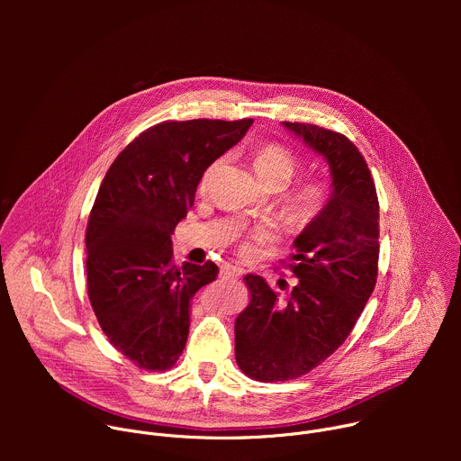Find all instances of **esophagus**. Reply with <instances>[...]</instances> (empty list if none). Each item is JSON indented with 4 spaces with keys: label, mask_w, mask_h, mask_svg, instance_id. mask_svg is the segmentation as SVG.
Here are the masks:
<instances>
[{
    "label": "esophagus",
    "mask_w": 461,
    "mask_h": 461,
    "mask_svg": "<svg viewBox=\"0 0 461 461\" xmlns=\"http://www.w3.org/2000/svg\"><path fill=\"white\" fill-rule=\"evenodd\" d=\"M240 276H242V272H240L239 268H235V267L226 265V267L221 268V277H222V279H237V277H240Z\"/></svg>",
    "instance_id": "34e87169"
}]
</instances>
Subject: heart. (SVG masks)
Instances as JSON below:
<instances>
[{
    "label": "heart",
    "mask_w": 461,
    "mask_h": 461,
    "mask_svg": "<svg viewBox=\"0 0 461 461\" xmlns=\"http://www.w3.org/2000/svg\"><path fill=\"white\" fill-rule=\"evenodd\" d=\"M222 164H224V158L221 157V158H215L204 169V173L201 175V180H199L201 191H206L210 187V184L221 171ZM253 167L262 184L270 182V180H279L286 185L290 182V178L295 175V171L299 169V158L288 148H285L281 144L268 142V144H262L255 149ZM326 201H328L326 182L321 178H310V180L303 182L301 185H297L290 193L286 206H285V213L294 226L301 228V226L310 224L322 212ZM257 239H262L260 231L253 233L249 239H246L242 242V251L251 253L255 248L253 240H257Z\"/></svg>",
    "instance_id": "obj_1"
}]
</instances>
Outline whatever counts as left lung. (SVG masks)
Segmentation results:
<instances>
[{
  "mask_svg": "<svg viewBox=\"0 0 461 461\" xmlns=\"http://www.w3.org/2000/svg\"><path fill=\"white\" fill-rule=\"evenodd\" d=\"M283 125L326 160L332 193L294 240L297 283L288 297L258 276L244 277L251 301L235 321V359L267 383L308 374L345 343L374 292L379 258V203L359 149L330 129Z\"/></svg>",
  "mask_w": 461,
  "mask_h": 461,
  "instance_id": "obj_1",
  "label": "left lung"
}]
</instances>
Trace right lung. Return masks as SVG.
<instances>
[{"label": "right lung", "mask_w": 461, "mask_h": 461, "mask_svg": "<svg viewBox=\"0 0 461 461\" xmlns=\"http://www.w3.org/2000/svg\"><path fill=\"white\" fill-rule=\"evenodd\" d=\"M251 123H157L127 144L102 180L86 233L89 301L109 343L140 368L176 363L191 299L217 279L212 260L175 267L171 233L193 206L204 169Z\"/></svg>", "instance_id": "1"}]
</instances>
